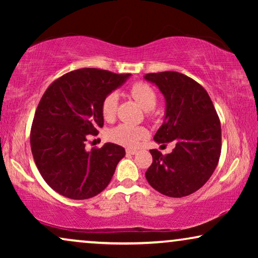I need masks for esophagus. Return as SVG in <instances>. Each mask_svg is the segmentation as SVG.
I'll use <instances>...</instances> for the list:
<instances>
[{
  "label": "esophagus",
  "mask_w": 258,
  "mask_h": 258,
  "mask_svg": "<svg viewBox=\"0 0 258 258\" xmlns=\"http://www.w3.org/2000/svg\"><path fill=\"white\" fill-rule=\"evenodd\" d=\"M125 153L128 155H135V154H137V150L136 149H126Z\"/></svg>",
  "instance_id": "esophagus-1"
}]
</instances>
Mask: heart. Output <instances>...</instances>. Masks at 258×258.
Returning <instances> with one entry per match:
<instances>
[{
    "label": "heart",
    "instance_id": "heart-1",
    "mask_svg": "<svg viewBox=\"0 0 258 258\" xmlns=\"http://www.w3.org/2000/svg\"><path fill=\"white\" fill-rule=\"evenodd\" d=\"M128 94L142 107L144 110H151L157 103V95L154 88L144 82H135L128 88ZM117 110V95L111 93L103 98L101 103V112L105 121L110 122L115 118ZM148 136V132L143 126L130 124L116 125L108 134L111 142L121 144L124 147H136Z\"/></svg>",
    "mask_w": 258,
    "mask_h": 258
}]
</instances>
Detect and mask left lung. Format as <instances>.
I'll use <instances>...</instances> for the list:
<instances>
[{"mask_svg": "<svg viewBox=\"0 0 258 258\" xmlns=\"http://www.w3.org/2000/svg\"><path fill=\"white\" fill-rule=\"evenodd\" d=\"M144 79L164 95L167 110L163 124L155 134L158 143L174 142L170 154L150 150L153 163L147 181L169 197H184L206 184L221 156V122L207 90L177 72L150 73Z\"/></svg>", "mask_w": 258, "mask_h": 258, "instance_id": "8db88e82", "label": "left lung"}]
</instances>
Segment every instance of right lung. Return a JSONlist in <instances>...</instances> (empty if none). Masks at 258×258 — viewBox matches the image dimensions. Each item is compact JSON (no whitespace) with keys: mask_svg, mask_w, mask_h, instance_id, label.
<instances>
[{"mask_svg":"<svg viewBox=\"0 0 258 258\" xmlns=\"http://www.w3.org/2000/svg\"><path fill=\"white\" fill-rule=\"evenodd\" d=\"M129 76L83 68L58 77L44 91L31 124L30 147L41 176L59 195L87 200L111 181L124 148L105 143L87 151L86 142L103 126V98Z\"/></svg>","mask_w":258,"mask_h":258,"instance_id":"right-lung-1","label":"right lung"}]
</instances>
